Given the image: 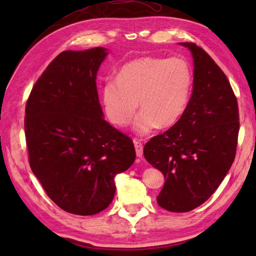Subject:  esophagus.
Wrapping results in <instances>:
<instances>
[{"mask_svg":"<svg viewBox=\"0 0 256 256\" xmlns=\"http://www.w3.org/2000/svg\"><path fill=\"white\" fill-rule=\"evenodd\" d=\"M133 144H134V146H136V157H138V158H142V154H144V148H142L141 142L138 141V140H134Z\"/></svg>","mask_w":256,"mask_h":256,"instance_id":"obj_1","label":"esophagus"}]
</instances>
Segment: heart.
Instances as JSON below:
<instances>
[{
    "label": "heart",
    "instance_id": "1",
    "mask_svg": "<svg viewBox=\"0 0 256 256\" xmlns=\"http://www.w3.org/2000/svg\"><path fill=\"white\" fill-rule=\"evenodd\" d=\"M193 76L190 64L180 58L142 56L120 68L118 80H107L102 88L106 115L118 126L131 122L142 110L133 130L146 136L160 124L170 126L184 114L188 105Z\"/></svg>",
    "mask_w": 256,
    "mask_h": 256
}]
</instances>
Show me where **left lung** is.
I'll return each instance as SVG.
<instances>
[{"mask_svg":"<svg viewBox=\"0 0 256 256\" xmlns=\"http://www.w3.org/2000/svg\"><path fill=\"white\" fill-rule=\"evenodd\" d=\"M193 58V90L184 114L146 142V162L164 174L158 204L188 212L209 198L230 170L240 118L230 84L214 60L193 42H178Z\"/></svg>","mask_w":256,"mask_h":256,"instance_id":"8db88e82","label":"left lung"}]
</instances>
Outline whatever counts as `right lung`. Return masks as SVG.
Masks as SVG:
<instances>
[{"label": "right lung", "mask_w": 256, "mask_h": 256, "mask_svg": "<svg viewBox=\"0 0 256 256\" xmlns=\"http://www.w3.org/2000/svg\"><path fill=\"white\" fill-rule=\"evenodd\" d=\"M108 50H66L34 84L26 105L29 164L47 196L79 216L105 210L115 176L131 167V138L104 118L97 72Z\"/></svg>", "instance_id": "right-lung-1"}]
</instances>
